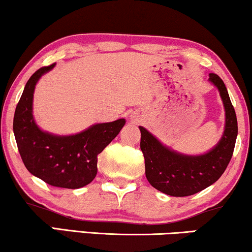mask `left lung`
Listing matches in <instances>:
<instances>
[{
  "label": "left lung",
  "mask_w": 252,
  "mask_h": 252,
  "mask_svg": "<svg viewBox=\"0 0 252 252\" xmlns=\"http://www.w3.org/2000/svg\"><path fill=\"white\" fill-rule=\"evenodd\" d=\"M209 82L219 90L225 112L224 131L212 150L198 155L180 153L163 145L145 127L139 126L146 178L163 194L176 197L196 194L221 178L230 162L238 132L237 118L223 80L217 74L210 73Z\"/></svg>",
  "instance_id": "obj_1"
}]
</instances>
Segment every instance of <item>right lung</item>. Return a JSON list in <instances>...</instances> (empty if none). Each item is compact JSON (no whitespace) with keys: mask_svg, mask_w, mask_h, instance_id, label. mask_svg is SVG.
Instances as JSON below:
<instances>
[{"mask_svg":"<svg viewBox=\"0 0 252 252\" xmlns=\"http://www.w3.org/2000/svg\"><path fill=\"white\" fill-rule=\"evenodd\" d=\"M40 67L26 84L14 116V134L22 160L33 176L54 187L78 189L97 175L98 154L119 134L125 119L94 124L70 135L39 128L33 117V93L43 74L55 67Z\"/></svg>","mask_w":252,"mask_h":252,"instance_id":"1","label":"right lung"}]
</instances>
